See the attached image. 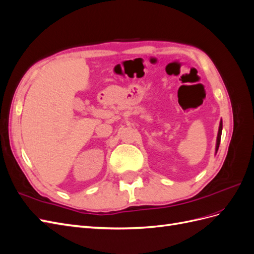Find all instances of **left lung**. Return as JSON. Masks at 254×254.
<instances>
[{"label":"left lung","mask_w":254,"mask_h":254,"mask_svg":"<svg viewBox=\"0 0 254 254\" xmlns=\"http://www.w3.org/2000/svg\"><path fill=\"white\" fill-rule=\"evenodd\" d=\"M221 131H222V121H220L219 129H218V135H217V143H216V151L218 150L219 144H220V137H221Z\"/></svg>","instance_id":"8db88e82"}]
</instances>
